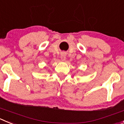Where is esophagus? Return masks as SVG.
<instances>
[{
    "instance_id": "1",
    "label": "esophagus",
    "mask_w": 124,
    "mask_h": 124,
    "mask_svg": "<svg viewBox=\"0 0 124 124\" xmlns=\"http://www.w3.org/2000/svg\"><path fill=\"white\" fill-rule=\"evenodd\" d=\"M66 53H62L61 54V56H60V58H61V60L62 61H64L66 60Z\"/></svg>"
}]
</instances>
